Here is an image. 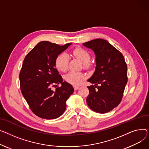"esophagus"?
<instances>
[{"instance_id": "obj_1", "label": "esophagus", "mask_w": 149, "mask_h": 149, "mask_svg": "<svg viewBox=\"0 0 149 149\" xmlns=\"http://www.w3.org/2000/svg\"><path fill=\"white\" fill-rule=\"evenodd\" d=\"M73 88H74V90H78L79 88L80 87H79V86H74Z\"/></svg>"}]
</instances>
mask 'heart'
Here are the masks:
<instances>
[{"mask_svg": "<svg viewBox=\"0 0 149 149\" xmlns=\"http://www.w3.org/2000/svg\"><path fill=\"white\" fill-rule=\"evenodd\" d=\"M73 55L79 59L84 64L85 68H88L90 66L89 62L91 59V56L89 52L81 47H76L72 51ZM69 58L67 54L61 53L59 54L55 61V64L56 68L59 71L65 72L68 69ZM86 76L82 72H77L72 71L67 74L65 76V81L73 85H80L84 80L85 79Z\"/></svg>", "mask_w": 149, "mask_h": 149, "instance_id": "b5f03b06", "label": "heart"}]
</instances>
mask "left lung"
I'll list each match as a JSON object with an SVG mask.
<instances>
[{"label":"left lung","mask_w":149,"mask_h":149,"mask_svg":"<svg viewBox=\"0 0 149 149\" xmlns=\"http://www.w3.org/2000/svg\"><path fill=\"white\" fill-rule=\"evenodd\" d=\"M83 45L94 52L96 63L95 70L88 80L93 85L87 86V104L96 112L107 113L117 107L123 97L127 64L121 52L105 40L95 39Z\"/></svg>","instance_id":"1"}]
</instances>
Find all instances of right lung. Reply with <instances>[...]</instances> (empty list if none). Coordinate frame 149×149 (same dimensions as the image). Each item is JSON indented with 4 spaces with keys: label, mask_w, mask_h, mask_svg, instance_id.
Returning a JSON list of instances; mask_svg holds the SVG:
<instances>
[{
    "label": "right lung",
    "mask_w": 149,
    "mask_h": 149,
    "mask_svg": "<svg viewBox=\"0 0 149 149\" xmlns=\"http://www.w3.org/2000/svg\"><path fill=\"white\" fill-rule=\"evenodd\" d=\"M72 43L64 46L49 41L38 42L26 56L19 74L20 89L31 111L38 117L55 119L66 109V101L74 91L63 81L55 67L56 56ZM61 84V87L56 86ZM55 86L56 91H52Z\"/></svg>",
    "instance_id": "obj_1"
}]
</instances>
